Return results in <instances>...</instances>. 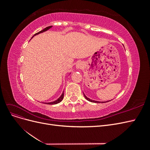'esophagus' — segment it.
I'll return each mask as SVG.
<instances>
[{"mask_svg": "<svg viewBox=\"0 0 150 150\" xmlns=\"http://www.w3.org/2000/svg\"><path fill=\"white\" fill-rule=\"evenodd\" d=\"M83 65L84 64H83L82 62H78L76 64V67L77 69H81V68L83 67Z\"/></svg>", "mask_w": 150, "mask_h": 150, "instance_id": "obj_1", "label": "esophagus"}]
</instances>
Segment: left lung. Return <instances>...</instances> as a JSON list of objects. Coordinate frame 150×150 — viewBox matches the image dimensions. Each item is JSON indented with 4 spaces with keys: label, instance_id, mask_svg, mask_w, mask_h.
I'll return each mask as SVG.
<instances>
[{
    "label": "left lung",
    "instance_id": "left-lung-1",
    "mask_svg": "<svg viewBox=\"0 0 150 150\" xmlns=\"http://www.w3.org/2000/svg\"><path fill=\"white\" fill-rule=\"evenodd\" d=\"M84 98L87 99L88 101H90V102H92V103H105V102H100V101H94V100H92V99H90L89 98H88L87 96H86V95L84 94Z\"/></svg>",
    "mask_w": 150,
    "mask_h": 150
}]
</instances>
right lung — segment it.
<instances>
[{
    "instance_id": "obj_1",
    "label": "right lung",
    "mask_w": 150,
    "mask_h": 150,
    "mask_svg": "<svg viewBox=\"0 0 150 150\" xmlns=\"http://www.w3.org/2000/svg\"><path fill=\"white\" fill-rule=\"evenodd\" d=\"M52 28V26H49V27H47V28H46L45 29H44L43 30L39 31V33L35 34L34 35H34H38V34H40V33H44V32H45V31H46V30H49L50 28ZM34 36H33V38L34 37ZM63 98H64V93H62V94L61 96L59 98L57 99V100L54 101H53V102H51V103H45V104H57V103H60L61 101H62V100L63 99Z\"/></svg>"
}]
</instances>
